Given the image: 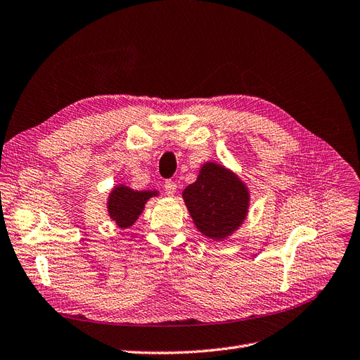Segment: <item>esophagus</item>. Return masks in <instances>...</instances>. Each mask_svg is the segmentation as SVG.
Returning <instances> with one entry per match:
<instances>
[{"mask_svg":"<svg viewBox=\"0 0 360 360\" xmlns=\"http://www.w3.org/2000/svg\"><path fill=\"white\" fill-rule=\"evenodd\" d=\"M164 189H165V193H167V195H174L176 191H177V184H176V181L167 180V181L164 183Z\"/></svg>","mask_w":360,"mask_h":360,"instance_id":"34e87169","label":"esophagus"}]
</instances>
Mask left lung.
Segmentation results:
<instances>
[{
  "label": "left lung",
  "instance_id": "left-lung-1",
  "mask_svg": "<svg viewBox=\"0 0 360 360\" xmlns=\"http://www.w3.org/2000/svg\"><path fill=\"white\" fill-rule=\"evenodd\" d=\"M196 229L204 236L223 240L247 219L250 192L233 171L215 162H207L195 183L183 191Z\"/></svg>",
  "mask_w": 360,
  "mask_h": 360
}]
</instances>
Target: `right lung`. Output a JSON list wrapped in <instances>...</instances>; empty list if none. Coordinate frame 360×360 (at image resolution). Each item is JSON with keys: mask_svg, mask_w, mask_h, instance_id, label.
I'll return each mask as SVG.
<instances>
[{"mask_svg": "<svg viewBox=\"0 0 360 360\" xmlns=\"http://www.w3.org/2000/svg\"><path fill=\"white\" fill-rule=\"evenodd\" d=\"M153 196H158L156 191H134L124 184L115 186L108 198L109 217L121 229L130 227Z\"/></svg>", "mask_w": 360, "mask_h": 360, "instance_id": "add662e5", "label": "right lung"}]
</instances>
